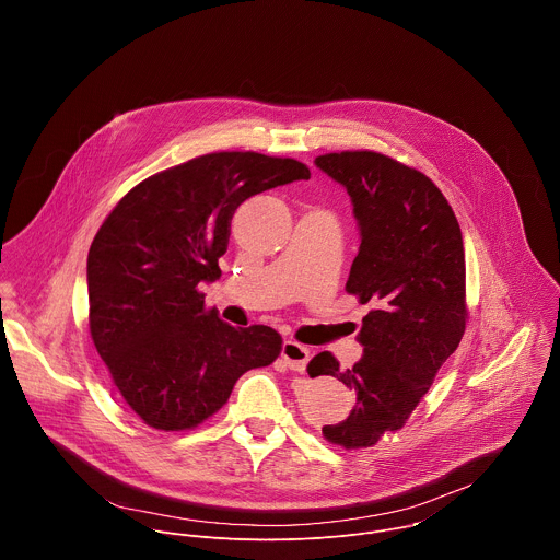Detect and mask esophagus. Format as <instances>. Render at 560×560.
Returning <instances> with one entry per match:
<instances>
[{
	"mask_svg": "<svg viewBox=\"0 0 560 560\" xmlns=\"http://www.w3.org/2000/svg\"><path fill=\"white\" fill-rule=\"evenodd\" d=\"M282 359H284V363H287L291 370L304 372V370H306V363H308V359H311V352H308L306 346H302V343L289 339V341L282 343Z\"/></svg>",
	"mask_w": 560,
	"mask_h": 560,
	"instance_id": "1",
	"label": "esophagus"
}]
</instances>
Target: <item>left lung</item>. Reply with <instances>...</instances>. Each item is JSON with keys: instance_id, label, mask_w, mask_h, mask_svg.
I'll return each instance as SVG.
<instances>
[{"instance_id": "obj_1", "label": "left lung", "mask_w": 560, "mask_h": 560, "mask_svg": "<svg viewBox=\"0 0 560 560\" xmlns=\"http://www.w3.org/2000/svg\"><path fill=\"white\" fill-rule=\"evenodd\" d=\"M346 188L359 228V254L346 291L372 304L357 341L361 359L339 370L330 352L308 374L337 376L354 389L346 420L322 429L328 442L363 448L405 424L466 328V267L459 223L422 173L372 151L315 158Z\"/></svg>"}]
</instances>
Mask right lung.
<instances>
[{"instance_id": "right-lung-1", "label": "right lung", "mask_w": 560, "mask_h": 560, "mask_svg": "<svg viewBox=\"0 0 560 560\" xmlns=\"http://www.w3.org/2000/svg\"><path fill=\"white\" fill-rule=\"evenodd\" d=\"M289 158L210 153L138 184L101 225L88 256L90 330L127 405L153 429H192L234 383L276 361L269 326L234 328L203 306L221 276L236 208L308 179Z\"/></svg>"}]
</instances>
